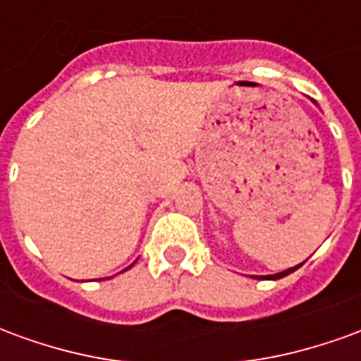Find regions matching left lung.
<instances>
[{
  "instance_id": "8db88e82",
  "label": "left lung",
  "mask_w": 361,
  "mask_h": 361,
  "mask_svg": "<svg viewBox=\"0 0 361 361\" xmlns=\"http://www.w3.org/2000/svg\"><path fill=\"white\" fill-rule=\"evenodd\" d=\"M300 267H302V265H298V267H292V269H288V271H282V272H279V274H271V276H269V279H272V280H276V279H282V276H286V274H290V272H294L295 269H300Z\"/></svg>"
}]
</instances>
